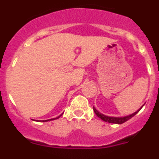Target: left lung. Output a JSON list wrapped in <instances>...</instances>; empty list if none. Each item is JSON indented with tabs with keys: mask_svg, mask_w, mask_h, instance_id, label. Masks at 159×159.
Segmentation results:
<instances>
[{
	"mask_svg": "<svg viewBox=\"0 0 159 159\" xmlns=\"http://www.w3.org/2000/svg\"><path fill=\"white\" fill-rule=\"evenodd\" d=\"M143 106H144V105H143ZM143 106H142V107H143ZM141 108H140L139 110H138L136 112H134V113L131 114V115H130V116H124V117H110V116H105V115H103V114H101L100 112L98 111L94 107H93V110L94 111H95V115H96L99 118H100V119H102V120H103L104 122H107V123H116V124H122V123H125V122H127V120H129L130 119H131L133 116H135L136 114L141 110Z\"/></svg>",
	"mask_w": 159,
	"mask_h": 159,
	"instance_id": "obj_1",
	"label": "left lung"
}]
</instances>
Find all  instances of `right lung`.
I'll return each instance as SVG.
<instances>
[{"instance_id": "right-lung-1", "label": "right lung", "mask_w": 159, "mask_h": 159, "mask_svg": "<svg viewBox=\"0 0 159 159\" xmlns=\"http://www.w3.org/2000/svg\"><path fill=\"white\" fill-rule=\"evenodd\" d=\"M62 116V115H60V116ZM60 116H59V117H57V118H55V119H48V120H45V122H47V121H49V120H54V119H59V118H60ZM43 122H44V121H43Z\"/></svg>"}]
</instances>
